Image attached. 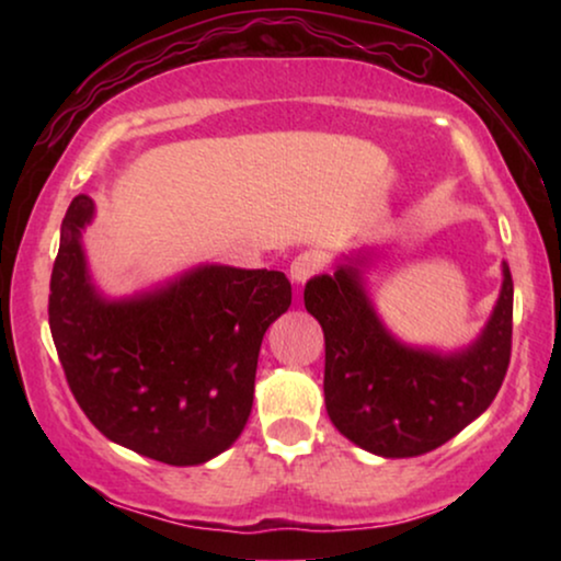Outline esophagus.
<instances>
[{"instance_id": "obj_1", "label": "esophagus", "mask_w": 561, "mask_h": 561, "mask_svg": "<svg viewBox=\"0 0 561 561\" xmlns=\"http://www.w3.org/2000/svg\"><path fill=\"white\" fill-rule=\"evenodd\" d=\"M319 267H321V257L317 252H301V255L294 257V263H290V271H288L290 280L298 283V286H304L313 273H319Z\"/></svg>"}]
</instances>
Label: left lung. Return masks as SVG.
Listing matches in <instances>:
<instances>
[{
    "mask_svg": "<svg viewBox=\"0 0 561 561\" xmlns=\"http://www.w3.org/2000/svg\"><path fill=\"white\" fill-rule=\"evenodd\" d=\"M365 265V252L342 255L332 275H313L304 288L306 311L324 332L327 413L370 455H426L485 413L503 386L513 334L508 263L482 332L451 352L398 340L367 294Z\"/></svg>",
    "mask_w": 561,
    "mask_h": 561,
    "instance_id": "1",
    "label": "left lung"
}]
</instances>
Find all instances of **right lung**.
I'll return each instance as SVG.
<instances>
[{
	"mask_svg": "<svg viewBox=\"0 0 561 561\" xmlns=\"http://www.w3.org/2000/svg\"><path fill=\"white\" fill-rule=\"evenodd\" d=\"M79 194L60 225L50 275V334L71 393L106 439L191 467L232 447L255 396L260 344L290 306L280 271L202 263L133 296L91 278Z\"/></svg>",
	"mask_w": 561,
	"mask_h": 561,
	"instance_id": "right-lung-1",
	"label": "right lung"
}]
</instances>
